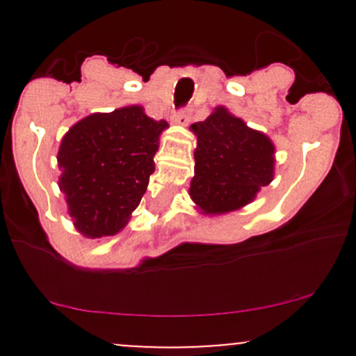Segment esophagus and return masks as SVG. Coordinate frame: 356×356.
<instances>
[{"instance_id":"esophagus-1","label":"esophagus","mask_w":356,"mask_h":356,"mask_svg":"<svg viewBox=\"0 0 356 356\" xmlns=\"http://www.w3.org/2000/svg\"><path fill=\"white\" fill-rule=\"evenodd\" d=\"M172 122H174L175 125H181V127H186V125L191 122V111L189 110H181L177 111V113L174 115V118H172Z\"/></svg>"}]
</instances>
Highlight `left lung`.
Returning <instances> with one entry per match:
<instances>
[{"mask_svg":"<svg viewBox=\"0 0 356 356\" xmlns=\"http://www.w3.org/2000/svg\"><path fill=\"white\" fill-rule=\"evenodd\" d=\"M191 131L198 138L189 195L203 213H227L251 203L274 179L275 148L260 131L217 106Z\"/></svg>","mask_w":356,"mask_h":356,"instance_id":"obj_1","label":"left lung"}]
</instances>
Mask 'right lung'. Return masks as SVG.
Instances as JSON below:
<instances>
[{
	"label": "right lung",
	"mask_w": 356,
	"mask_h": 356,
	"mask_svg": "<svg viewBox=\"0 0 356 356\" xmlns=\"http://www.w3.org/2000/svg\"><path fill=\"white\" fill-rule=\"evenodd\" d=\"M167 127L134 105L92 113L68 129L58 149V186L81 234L113 236L127 224L155 172L153 156Z\"/></svg>",
	"instance_id": "right-lung-1"
}]
</instances>
